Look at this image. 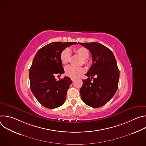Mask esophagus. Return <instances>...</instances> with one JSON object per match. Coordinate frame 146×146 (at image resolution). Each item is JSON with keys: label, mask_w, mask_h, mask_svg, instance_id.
<instances>
[{"label": "esophagus", "mask_w": 146, "mask_h": 146, "mask_svg": "<svg viewBox=\"0 0 146 146\" xmlns=\"http://www.w3.org/2000/svg\"><path fill=\"white\" fill-rule=\"evenodd\" d=\"M72 81H74V78H72Z\"/></svg>", "instance_id": "34e87169"}]
</instances>
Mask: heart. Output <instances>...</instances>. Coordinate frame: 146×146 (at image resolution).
<instances>
[{
  "mask_svg": "<svg viewBox=\"0 0 146 146\" xmlns=\"http://www.w3.org/2000/svg\"><path fill=\"white\" fill-rule=\"evenodd\" d=\"M75 53L82 59V63L87 64V59L90 56L89 51L85 47H79L74 50ZM71 57V52L69 48H65L60 53V59L62 64L66 65L68 64ZM85 70L83 68H75L72 66H68L65 68V74L70 78H77L84 73Z\"/></svg>",
  "mask_w": 146,
  "mask_h": 146,
  "instance_id": "heart-1",
  "label": "heart"
}]
</instances>
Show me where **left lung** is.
<instances>
[{"label": "left lung", "mask_w": 146, "mask_h": 146, "mask_svg": "<svg viewBox=\"0 0 146 146\" xmlns=\"http://www.w3.org/2000/svg\"><path fill=\"white\" fill-rule=\"evenodd\" d=\"M79 44L90 50L93 62L85 74L88 78L82 81L81 98L90 107H102L113 98L118 88L119 71L115 58L110 49L100 43Z\"/></svg>", "instance_id": "8db88e82"}]
</instances>
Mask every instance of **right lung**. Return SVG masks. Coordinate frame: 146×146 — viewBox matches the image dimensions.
I'll return each instance as SVG.
<instances>
[{"label":"right lung","instance_id":"obj_1","mask_svg":"<svg viewBox=\"0 0 146 146\" xmlns=\"http://www.w3.org/2000/svg\"><path fill=\"white\" fill-rule=\"evenodd\" d=\"M76 44L77 43L53 42L40 48L34 57L29 69L31 90L45 108L55 109L65 101L72 81L69 77L56 80L55 75L65 72L60 59L61 52Z\"/></svg>","mask_w":146,"mask_h":146}]
</instances>
